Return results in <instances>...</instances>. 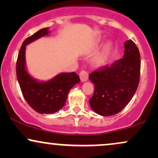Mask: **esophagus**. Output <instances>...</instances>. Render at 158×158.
I'll return each mask as SVG.
<instances>
[{"label":"esophagus","mask_w":158,"mask_h":158,"mask_svg":"<svg viewBox=\"0 0 158 158\" xmlns=\"http://www.w3.org/2000/svg\"><path fill=\"white\" fill-rule=\"evenodd\" d=\"M79 77H80L81 81H87L88 79V73L86 70H81L80 73H79Z\"/></svg>","instance_id":"obj_1"}]
</instances>
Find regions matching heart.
Returning a JSON list of instances; mask_svg holds the SVG:
<instances>
[{
    "instance_id": "obj_1",
    "label": "heart",
    "mask_w": 158,
    "mask_h": 158,
    "mask_svg": "<svg viewBox=\"0 0 158 158\" xmlns=\"http://www.w3.org/2000/svg\"><path fill=\"white\" fill-rule=\"evenodd\" d=\"M112 49H113V44L111 43H108L101 53H99L97 57L94 59V63L96 66L100 67L103 66L104 64H106L108 59L109 58V56L111 52Z\"/></svg>"
}]
</instances>
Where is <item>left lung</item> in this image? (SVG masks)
Instances as JSON below:
<instances>
[{
  "label": "left lung",
  "mask_w": 158,
  "mask_h": 158,
  "mask_svg": "<svg viewBox=\"0 0 158 158\" xmlns=\"http://www.w3.org/2000/svg\"><path fill=\"white\" fill-rule=\"evenodd\" d=\"M140 77V55L132 40L125 43L124 55L113 64L104 65L89 75L94 93L89 99L96 113L108 117L126 107L137 89Z\"/></svg>",
  "instance_id": "obj_1"
}]
</instances>
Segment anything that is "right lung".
<instances>
[{"label":"right lung","instance_id":"obj_1","mask_svg":"<svg viewBox=\"0 0 158 158\" xmlns=\"http://www.w3.org/2000/svg\"><path fill=\"white\" fill-rule=\"evenodd\" d=\"M48 33V29L43 28L27 38L20 49L16 63V75L23 97L29 106L40 114H52L60 110L66 102L70 90L80 81L75 72L60 73L51 80L41 82L27 73L25 67L26 46Z\"/></svg>","mask_w":158,"mask_h":158}]
</instances>
